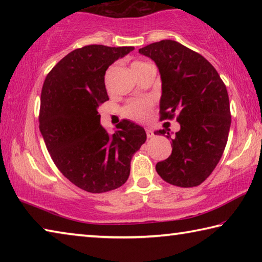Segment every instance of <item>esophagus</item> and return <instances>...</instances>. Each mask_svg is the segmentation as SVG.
Here are the masks:
<instances>
[{"label": "esophagus", "instance_id": "esophagus-1", "mask_svg": "<svg viewBox=\"0 0 262 262\" xmlns=\"http://www.w3.org/2000/svg\"><path fill=\"white\" fill-rule=\"evenodd\" d=\"M145 133H147V136L149 137V139H150V137H154L155 136L151 128H145Z\"/></svg>", "mask_w": 262, "mask_h": 262}]
</instances>
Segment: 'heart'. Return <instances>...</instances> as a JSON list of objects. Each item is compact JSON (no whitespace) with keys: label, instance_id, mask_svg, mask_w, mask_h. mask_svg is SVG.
<instances>
[{"label":"heart","instance_id":"1","mask_svg":"<svg viewBox=\"0 0 262 262\" xmlns=\"http://www.w3.org/2000/svg\"><path fill=\"white\" fill-rule=\"evenodd\" d=\"M147 64L144 62L135 61L132 63V69L135 70L136 68L141 67V66ZM155 101L151 98H141V99H134L127 103L122 108L123 117H126L130 120L143 122L147 121L150 114L152 112Z\"/></svg>","mask_w":262,"mask_h":262}]
</instances>
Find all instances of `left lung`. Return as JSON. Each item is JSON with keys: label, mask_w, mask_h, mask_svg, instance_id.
Instances as JSON below:
<instances>
[{"label": "left lung", "mask_w": 262, "mask_h": 262, "mask_svg": "<svg viewBox=\"0 0 262 262\" xmlns=\"http://www.w3.org/2000/svg\"><path fill=\"white\" fill-rule=\"evenodd\" d=\"M139 52L152 59L161 73V120L177 117L180 123L173 137L167 133L172 154L156 164L157 173L178 187L199 186L214 171L228 142L227 86L209 61L174 40L150 43Z\"/></svg>", "instance_id": "8db88e82"}]
</instances>
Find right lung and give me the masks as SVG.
<instances>
[{
    "label": "right lung",
    "mask_w": 262,
    "mask_h": 262,
    "mask_svg": "<svg viewBox=\"0 0 262 262\" xmlns=\"http://www.w3.org/2000/svg\"><path fill=\"white\" fill-rule=\"evenodd\" d=\"M132 46L89 45L60 60L43 82L39 129L53 162L69 181L90 193L126 183L133 155L147 140L145 130L122 120L110 135L98 107L108 100L105 73Z\"/></svg>",
    "instance_id": "right-lung-1"
}]
</instances>
